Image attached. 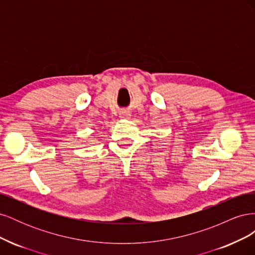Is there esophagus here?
Returning a JSON list of instances; mask_svg holds the SVG:
<instances>
[{
	"label": "esophagus",
	"instance_id": "obj_1",
	"mask_svg": "<svg viewBox=\"0 0 255 255\" xmlns=\"http://www.w3.org/2000/svg\"><path fill=\"white\" fill-rule=\"evenodd\" d=\"M120 117L121 118H125V119H128L129 118V114L127 113V112H123L120 114Z\"/></svg>",
	"mask_w": 255,
	"mask_h": 255
}]
</instances>
